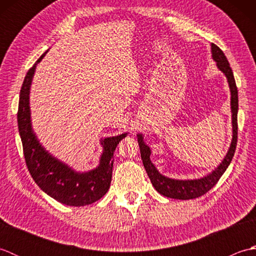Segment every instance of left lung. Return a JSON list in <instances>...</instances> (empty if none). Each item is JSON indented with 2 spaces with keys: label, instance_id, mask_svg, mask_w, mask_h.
Segmentation results:
<instances>
[{
  "label": "left lung",
  "instance_id": "obj_1",
  "mask_svg": "<svg viewBox=\"0 0 256 256\" xmlns=\"http://www.w3.org/2000/svg\"><path fill=\"white\" fill-rule=\"evenodd\" d=\"M211 52L212 58L216 62V66L226 74L229 82L230 92H231V112H232V142L230 148L228 150L226 157L222 160L221 164L216 168L209 175L204 178L194 179V180H178V179H172L162 176V174L156 170V167L150 162V148L144 143L142 134H138V142L140 145V157H142L143 165L146 170V172L153 184L154 188L160 194L168 198L188 200L198 198L200 196L208 192L209 190L219 182L220 177L224 175V172L229 167L230 162L234 155L238 142V88L236 84L234 76H233L230 64L224 56V52L220 48L211 44Z\"/></svg>",
  "mask_w": 256,
  "mask_h": 256
}]
</instances>
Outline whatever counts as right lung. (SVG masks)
Returning <instances> with one entry per match:
<instances>
[{
  "label": "right lung",
  "mask_w": 256,
  "mask_h": 256,
  "mask_svg": "<svg viewBox=\"0 0 256 256\" xmlns=\"http://www.w3.org/2000/svg\"><path fill=\"white\" fill-rule=\"evenodd\" d=\"M45 52L26 74L22 86L18 111V132L30 176L40 188L52 198L67 206H86L101 199L110 188L113 168V153L126 133L101 140L103 153L100 164L94 170L78 172L55 158L42 148L32 128L30 92L37 64Z\"/></svg>",
  "instance_id": "right-lung-1"
}]
</instances>
